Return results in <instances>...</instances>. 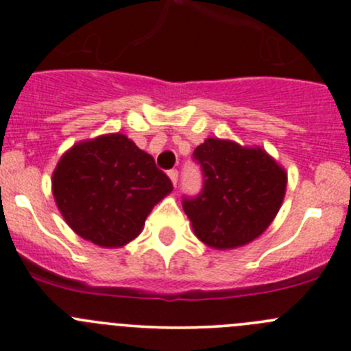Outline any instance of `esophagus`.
<instances>
[{
	"mask_svg": "<svg viewBox=\"0 0 351 351\" xmlns=\"http://www.w3.org/2000/svg\"><path fill=\"white\" fill-rule=\"evenodd\" d=\"M168 176L169 180H171L173 185H176V182H178V171H176V169H171V171H168Z\"/></svg>",
	"mask_w": 351,
	"mask_h": 351,
	"instance_id": "34e87169",
	"label": "esophagus"
}]
</instances>
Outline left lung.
<instances>
[{
    "label": "left lung",
    "instance_id": "8db88e82",
    "mask_svg": "<svg viewBox=\"0 0 351 351\" xmlns=\"http://www.w3.org/2000/svg\"><path fill=\"white\" fill-rule=\"evenodd\" d=\"M204 189L183 199L199 241L213 250H235L260 237L282 206L287 173L261 147L206 138L194 150Z\"/></svg>",
    "mask_w": 351,
    "mask_h": 351
}]
</instances>
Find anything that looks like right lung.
Masks as SVG:
<instances>
[{"label":"right lung","instance_id":"1","mask_svg":"<svg viewBox=\"0 0 351 351\" xmlns=\"http://www.w3.org/2000/svg\"><path fill=\"white\" fill-rule=\"evenodd\" d=\"M51 191L72 230L112 250L138 237L173 185L150 154L126 135L109 133L74 143L57 162Z\"/></svg>","mask_w":351,"mask_h":351}]
</instances>
